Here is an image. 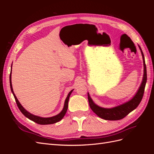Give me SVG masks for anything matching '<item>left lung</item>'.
Returning a JSON list of instances; mask_svg holds the SVG:
<instances>
[{
    "mask_svg": "<svg viewBox=\"0 0 154 154\" xmlns=\"http://www.w3.org/2000/svg\"><path fill=\"white\" fill-rule=\"evenodd\" d=\"M139 48L141 51L142 54V57L143 60V66H144V72L143 80L141 82V85L139 87L136 94L134 96L132 99H130L125 103L116 106L112 108H103V107L100 106L96 105L92 98L91 97L89 94L88 92V100L89 103V106L92 110L100 118L105 119V120H111L116 121L119 120L124 118L127 116L130 112H131L134 109H136L143 98L144 88H145L146 83L147 80V74H146V67L144 61V57L141 48L139 45Z\"/></svg>",
    "mask_w": 154,
    "mask_h": 154,
    "instance_id": "8db88e82",
    "label": "left lung"
}]
</instances>
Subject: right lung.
<instances>
[{
    "instance_id": "right-lung-1",
    "label": "right lung",
    "mask_w": 154,
    "mask_h": 154,
    "mask_svg": "<svg viewBox=\"0 0 154 154\" xmlns=\"http://www.w3.org/2000/svg\"><path fill=\"white\" fill-rule=\"evenodd\" d=\"M11 69H12V65H11ZM10 87H11V91L13 93V94L14 96V97H15L16 103L17 104V106L18 107V109H20V110L21 111V112L24 114L26 118H27L28 119H29L30 120L36 123L40 124V125H49V124H54L55 123H57L58 122H60L63 117L64 116L66 115V112L67 110L68 109V102H69V97L71 96L72 92L73 91V90L69 92V93L68 94L66 100H65L64 102V106L63 108L62 109V110L60 112L54 116H52V117H49V118H42L40 117V116H35L34 114H32L30 112H29L28 111H27L24 107L22 106V105L20 103V102L18 101L17 97H16L15 93L13 92V87H12V83H11V72H10Z\"/></svg>"
}]
</instances>
